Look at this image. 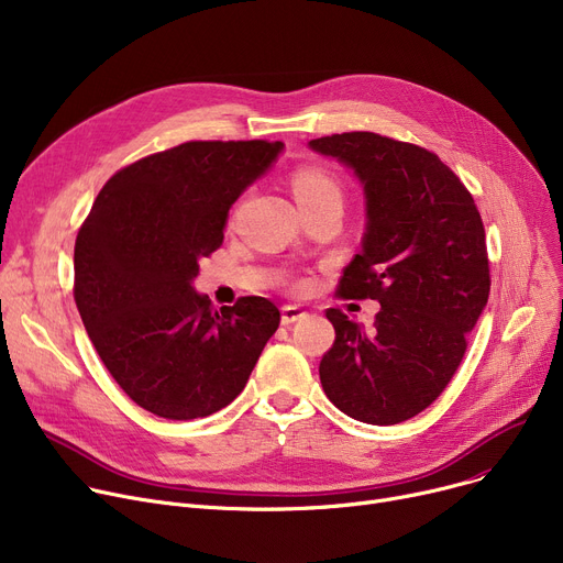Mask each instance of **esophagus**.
<instances>
[{"mask_svg": "<svg viewBox=\"0 0 563 563\" xmlns=\"http://www.w3.org/2000/svg\"><path fill=\"white\" fill-rule=\"evenodd\" d=\"M303 317H306V310L299 308V306H283V310H280L283 327H289V323L299 321V319H303Z\"/></svg>", "mask_w": 563, "mask_h": 563, "instance_id": "1", "label": "esophagus"}]
</instances>
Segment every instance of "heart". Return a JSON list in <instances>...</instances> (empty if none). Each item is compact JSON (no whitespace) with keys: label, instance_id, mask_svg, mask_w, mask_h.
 Returning <instances> with one entry per match:
<instances>
[{"label":"heart","instance_id":"1","mask_svg":"<svg viewBox=\"0 0 563 563\" xmlns=\"http://www.w3.org/2000/svg\"><path fill=\"white\" fill-rule=\"evenodd\" d=\"M291 191L301 207L317 205L321 200H342V187L335 177L319 166H301L291 173Z\"/></svg>","mask_w":563,"mask_h":563}]
</instances>
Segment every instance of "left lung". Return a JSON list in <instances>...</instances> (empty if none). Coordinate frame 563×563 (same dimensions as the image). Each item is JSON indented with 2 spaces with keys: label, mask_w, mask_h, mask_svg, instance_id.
Listing matches in <instances>:
<instances>
[{
  "label": "left lung",
  "mask_w": 563,
  "mask_h": 563,
  "mask_svg": "<svg viewBox=\"0 0 563 563\" xmlns=\"http://www.w3.org/2000/svg\"><path fill=\"white\" fill-rule=\"evenodd\" d=\"M356 170L367 196L363 251L338 283L342 299L380 303L374 329L340 308L321 388L349 418L399 424L431 406L456 374L486 308L490 266L475 198L440 157L374 132L312 139Z\"/></svg>",
  "instance_id": "obj_1"
}]
</instances>
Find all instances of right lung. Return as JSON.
Here are the masks:
<instances>
[{"instance_id":"1","label":"right lung","mask_w":563,"mask_h":563,"mask_svg":"<svg viewBox=\"0 0 563 563\" xmlns=\"http://www.w3.org/2000/svg\"><path fill=\"white\" fill-rule=\"evenodd\" d=\"M280 141H187L115 170L75 242V303L123 393L166 420L225 408L246 386L278 308L196 294L198 260L223 244L230 205Z\"/></svg>"}]
</instances>
